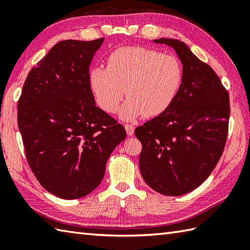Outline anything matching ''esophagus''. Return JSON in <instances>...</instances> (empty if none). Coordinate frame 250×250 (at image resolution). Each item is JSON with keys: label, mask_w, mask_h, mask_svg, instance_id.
<instances>
[{"label": "esophagus", "mask_w": 250, "mask_h": 250, "mask_svg": "<svg viewBox=\"0 0 250 250\" xmlns=\"http://www.w3.org/2000/svg\"><path fill=\"white\" fill-rule=\"evenodd\" d=\"M125 128L126 131V134L128 135H133L134 134V125H125Z\"/></svg>", "instance_id": "1"}]
</instances>
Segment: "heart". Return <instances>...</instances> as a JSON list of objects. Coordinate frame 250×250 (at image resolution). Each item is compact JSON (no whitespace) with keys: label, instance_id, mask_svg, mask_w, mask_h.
Wrapping results in <instances>:
<instances>
[{"label":"heart","instance_id":"obj_1","mask_svg":"<svg viewBox=\"0 0 250 250\" xmlns=\"http://www.w3.org/2000/svg\"><path fill=\"white\" fill-rule=\"evenodd\" d=\"M184 81V67L175 56L145 48L121 47L108 56L107 67L95 66L89 83L100 107L108 114L118 109L125 120L141 115L155 117L166 111L176 98Z\"/></svg>","mask_w":250,"mask_h":250}]
</instances>
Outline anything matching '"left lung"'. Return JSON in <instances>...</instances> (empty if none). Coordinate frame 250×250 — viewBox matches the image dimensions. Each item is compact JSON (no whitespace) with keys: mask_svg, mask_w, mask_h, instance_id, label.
Returning a JSON list of instances; mask_svg holds the SVG:
<instances>
[{"mask_svg":"<svg viewBox=\"0 0 250 250\" xmlns=\"http://www.w3.org/2000/svg\"><path fill=\"white\" fill-rule=\"evenodd\" d=\"M183 63L184 81L169 107L135 129L140 169L157 192L178 196L198 188L218 163L229 130L230 99L220 78L178 40L159 39Z\"/></svg>","mask_w":250,"mask_h":250,"instance_id":"8db88e82","label":"left lung"}]
</instances>
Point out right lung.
Segmentation results:
<instances>
[{"instance_id": "1", "label": "right lung", "mask_w": 250, "mask_h": 250, "mask_svg": "<svg viewBox=\"0 0 250 250\" xmlns=\"http://www.w3.org/2000/svg\"><path fill=\"white\" fill-rule=\"evenodd\" d=\"M104 39L57 43L32 67L18 101L25 157L43 187L61 199L89 194L102 182L124 125L95 105L89 66Z\"/></svg>"}]
</instances>
